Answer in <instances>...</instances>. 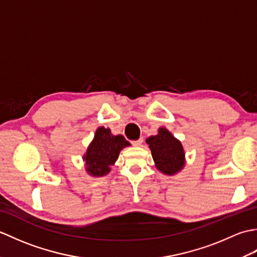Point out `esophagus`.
I'll list each match as a JSON object with an SVG mask.
<instances>
[{
	"mask_svg": "<svg viewBox=\"0 0 257 257\" xmlns=\"http://www.w3.org/2000/svg\"><path fill=\"white\" fill-rule=\"evenodd\" d=\"M143 143H144V138H139L138 140L133 141V145L136 146V147H139V146H141V144H143Z\"/></svg>",
	"mask_w": 257,
	"mask_h": 257,
	"instance_id": "obj_1",
	"label": "esophagus"
}]
</instances>
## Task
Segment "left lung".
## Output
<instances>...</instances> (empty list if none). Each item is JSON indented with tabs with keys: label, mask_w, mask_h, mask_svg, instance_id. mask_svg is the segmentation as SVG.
I'll use <instances>...</instances> for the list:
<instances>
[{
	"label": "left lung",
	"mask_w": 257,
	"mask_h": 257,
	"mask_svg": "<svg viewBox=\"0 0 257 257\" xmlns=\"http://www.w3.org/2000/svg\"><path fill=\"white\" fill-rule=\"evenodd\" d=\"M149 145L156 168L167 176L181 171L185 165V154L182 144L174 138L166 128H159L158 135L146 140Z\"/></svg>",
	"instance_id": "8db88e82"
}]
</instances>
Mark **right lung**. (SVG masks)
<instances>
[{
  "instance_id": "add662e5",
  "label": "right lung",
  "mask_w": 257,
  "mask_h": 257,
  "mask_svg": "<svg viewBox=\"0 0 257 257\" xmlns=\"http://www.w3.org/2000/svg\"><path fill=\"white\" fill-rule=\"evenodd\" d=\"M130 146L123 136H113L109 128L98 127L95 137L87 148L83 159L86 171L91 177H103L110 172V167L117 161L120 151Z\"/></svg>"
}]
</instances>
